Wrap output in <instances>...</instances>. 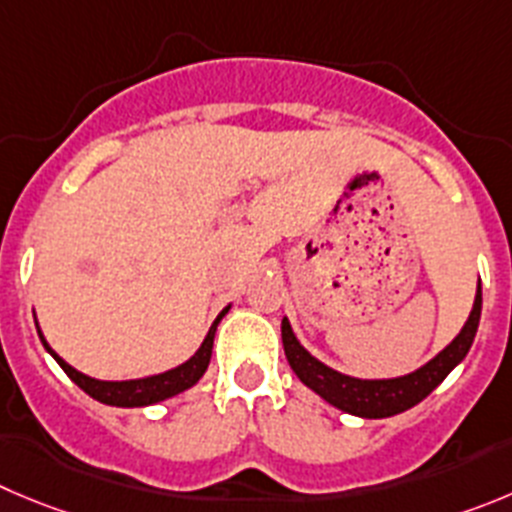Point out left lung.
Returning a JSON list of instances; mask_svg holds the SVG:
<instances>
[{"label":"left lung","instance_id":"8db88e82","mask_svg":"<svg viewBox=\"0 0 512 512\" xmlns=\"http://www.w3.org/2000/svg\"><path fill=\"white\" fill-rule=\"evenodd\" d=\"M482 313V288L477 285L475 303H472L470 318L457 333L455 341L447 348L437 353V356L424 364L422 369L412 371L407 376H396V379H356V376H346L341 371L331 369V366L321 364L318 358L310 356L300 341L295 338L293 328H290L288 318H283V348L288 356L290 369L295 371L300 381L315 394L323 396L328 404H333L341 412L353 414V417L364 419H384L394 417V414L407 412L414 404L427 399L444 379L460 364L462 358L470 351L472 341H475L477 326H480Z\"/></svg>","mask_w":512,"mask_h":512}]
</instances>
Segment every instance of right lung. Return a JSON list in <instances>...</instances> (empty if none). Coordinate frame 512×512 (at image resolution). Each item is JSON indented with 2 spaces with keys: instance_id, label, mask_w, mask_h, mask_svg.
Instances as JSON below:
<instances>
[{
  "instance_id": "add662e5",
  "label": "right lung",
  "mask_w": 512,
  "mask_h": 512,
  "mask_svg": "<svg viewBox=\"0 0 512 512\" xmlns=\"http://www.w3.org/2000/svg\"><path fill=\"white\" fill-rule=\"evenodd\" d=\"M227 310H229V305L217 315V321H214L212 328H209L207 338H204L202 346H199V351L194 353L189 361H184V364L176 366V369L164 371V374L146 376V379H131V381H98V379H90V376L80 374L78 369H73L68 361H62V358L52 351L50 343L45 341V336H42L40 328H37V333H40V341H42V346L47 348V353L55 358L57 364H60V369L65 371V374H68L70 379H73L75 384L85 391V394L93 396V399H98V401H103V404H108V407H148V404H159V401L181 394V391H186L189 386H194L199 379H202L204 371H207V366H209V358H212L214 333H217L219 321H222L224 315H227Z\"/></svg>"
}]
</instances>
